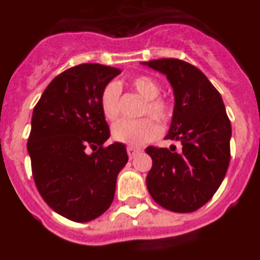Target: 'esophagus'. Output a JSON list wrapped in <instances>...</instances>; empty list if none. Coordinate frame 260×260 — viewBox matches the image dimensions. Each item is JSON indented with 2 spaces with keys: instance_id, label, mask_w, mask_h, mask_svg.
Returning <instances> with one entry per match:
<instances>
[{
  "instance_id": "1",
  "label": "esophagus",
  "mask_w": 260,
  "mask_h": 260,
  "mask_svg": "<svg viewBox=\"0 0 260 260\" xmlns=\"http://www.w3.org/2000/svg\"><path fill=\"white\" fill-rule=\"evenodd\" d=\"M126 152H128V156H129V158H134L137 153H140L141 149L140 148L134 147V145H128V147H126Z\"/></svg>"
}]
</instances>
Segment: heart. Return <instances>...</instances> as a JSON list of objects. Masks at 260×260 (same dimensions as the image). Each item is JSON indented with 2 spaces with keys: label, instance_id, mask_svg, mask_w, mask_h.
<instances>
[{
  "label": "heart",
  "instance_id": "heart-1",
  "mask_svg": "<svg viewBox=\"0 0 260 260\" xmlns=\"http://www.w3.org/2000/svg\"><path fill=\"white\" fill-rule=\"evenodd\" d=\"M126 86L145 99L141 115H150L164 124L171 121L173 106L169 100L160 96L161 86L156 79L148 75H134L126 80ZM119 98L120 87L113 82L108 83L100 93V110L107 120H115L119 115ZM154 119L147 116L135 121L119 120L111 129L112 139L117 143L129 144L134 147L147 144L156 139L161 132L160 124Z\"/></svg>",
  "mask_w": 260,
  "mask_h": 260
}]
</instances>
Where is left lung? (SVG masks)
<instances>
[{
  "mask_svg": "<svg viewBox=\"0 0 260 260\" xmlns=\"http://www.w3.org/2000/svg\"><path fill=\"white\" fill-rule=\"evenodd\" d=\"M165 74L174 91V111L167 140L182 150L148 147L152 169L147 187L157 204L176 213L204 206L222 184L230 162L231 123L221 93L197 67L181 59L145 62Z\"/></svg>",
  "mask_w": 260,
  "mask_h": 260,
  "instance_id": "obj_1",
  "label": "left lung"
}]
</instances>
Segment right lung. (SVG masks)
<instances>
[{
  "label": "right lung",
  "instance_id": "add662e5",
  "mask_svg": "<svg viewBox=\"0 0 260 260\" xmlns=\"http://www.w3.org/2000/svg\"><path fill=\"white\" fill-rule=\"evenodd\" d=\"M120 73L99 63L71 67L52 79L32 111V178L46 204L70 221H92L110 208L128 161L124 144L104 147L110 126L99 103Z\"/></svg>",
  "mask_w": 260,
  "mask_h": 260
}]
</instances>
